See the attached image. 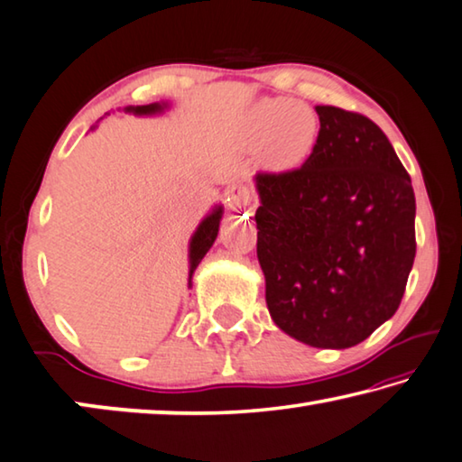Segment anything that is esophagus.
I'll return each mask as SVG.
<instances>
[{
    "label": "esophagus",
    "mask_w": 462,
    "mask_h": 462,
    "mask_svg": "<svg viewBox=\"0 0 462 462\" xmlns=\"http://www.w3.org/2000/svg\"><path fill=\"white\" fill-rule=\"evenodd\" d=\"M249 200H252V196H249V194H247V192H244V190H239L236 196H233L231 208H233V210H237V208H241V207H247Z\"/></svg>",
    "instance_id": "1"
}]
</instances>
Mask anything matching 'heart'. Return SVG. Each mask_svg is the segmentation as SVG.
<instances>
[{
	"instance_id": "1",
	"label": "heart",
	"mask_w": 462,
	"mask_h": 462,
	"mask_svg": "<svg viewBox=\"0 0 462 462\" xmlns=\"http://www.w3.org/2000/svg\"><path fill=\"white\" fill-rule=\"evenodd\" d=\"M244 137L262 147V163L270 171H292L309 160L319 137V118L305 104L289 97H263L247 110Z\"/></svg>"
}]
</instances>
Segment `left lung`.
<instances>
[{"label": "left lung", "instance_id": "8db88e82", "mask_svg": "<svg viewBox=\"0 0 462 462\" xmlns=\"http://www.w3.org/2000/svg\"><path fill=\"white\" fill-rule=\"evenodd\" d=\"M319 137L299 170L258 173V260L272 319L344 350L391 319L415 258L411 178L373 120L315 106Z\"/></svg>", "mask_w": 462, "mask_h": 462}]
</instances>
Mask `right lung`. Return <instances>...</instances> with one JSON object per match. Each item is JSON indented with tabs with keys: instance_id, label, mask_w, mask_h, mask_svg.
Listing matches in <instances>:
<instances>
[{
	"instance_id": "obj_1",
	"label": "right lung",
	"mask_w": 462,
	"mask_h": 462,
	"mask_svg": "<svg viewBox=\"0 0 462 462\" xmlns=\"http://www.w3.org/2000/svg\"><path fill=\"white\" fill-rule=\"evenodd\" d=\"M168 108H170L168 102H153L147 106H126V108H123V112L125 115H134V116H155V115H163ZM92 128H96V126H92ZM221 218H223V207L221 204H217V207L202 218L200 225L196 226L194 236L190 239V247H188V260H190V270H188V286H192L194 270L199 268V263L202 262L204 255H207L208 249L215 244Z\"/></svg>"
}]
</instances>
